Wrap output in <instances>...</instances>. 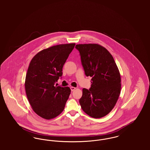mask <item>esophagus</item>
<instances>
[{"label": "esophagus", "instance_id": "esophagus-1", "mask_svg": "<svg viewBox=\"0 0 150 150\" xmlns=\"http://www.w3.org/2000/svg\"><path fill=\"white\" fill-rule=\"evenodd\" d=\"M70 89H71V91L72 92V91H74V90L76 89V88H75V87H74V86H71V87H70Z\"/></svg>", "mask_w": 150, "mask_h": 150}]
</instances>
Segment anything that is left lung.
<instances>
[{
	"label": "left lung",
	"mask_w": 150,
	"mask_h": 150,
	"mask_svg": "<svg viewBox=\"0 0 150 150\" xmlns=\"http://www.w3.org/2000/svg\"><path fill=\"white\" fill-rule=\"evenodd\" d=\"M86 76L92 77L89 89H83L79 100L82 110L93 118H100L114 107L121 91V77L111 53L97 44H77Z\"/></svg>",
	"instance_id": "8db88e82"
}]
</instances>
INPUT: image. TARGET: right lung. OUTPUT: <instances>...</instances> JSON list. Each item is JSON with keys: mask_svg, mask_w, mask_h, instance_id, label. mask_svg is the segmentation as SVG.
Here are the masks:
<instances>
[{"mask_svg": "<svg viewBox=\"0 0 150 150\" xmlns=\"http://www.w3.org/2000/svg\"><path fill=\"white\" fill-rule=\"evenodd\" d=\"M75 43L54 45L38 52L30 63L25 87L33 111L50 120L60 114L71 93L69 87L55 86Z\"/></svg>", "mask_w": 150, "mask_h": 150, "instance_id": "right-lung-1", "label": "right lung"}]
</instances>
